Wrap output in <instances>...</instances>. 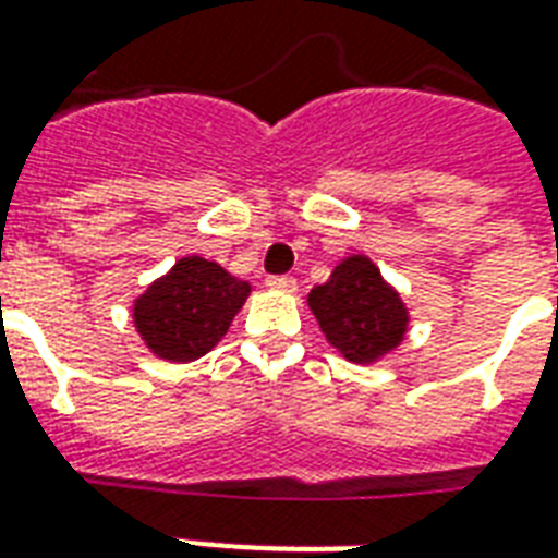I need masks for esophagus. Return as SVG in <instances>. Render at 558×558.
<instances>
[{
  "instance_id": "obj_1",
  "label": "esophagus",
  "mask_w": 558,
  "mask_h": 558,
  "mask_svg": "<svg viewBox=\"0 0 558 558\" xmlns=\"http://www.w3.org/2000/svg\"><path fill=\"white\" fill-rule=\"evenodd\" d=\"M268 290H280V292H295L299 290V283H295V278H290V275H275V278L266 280Z\"/></svg>"
}]
</instances>
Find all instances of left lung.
Here are the masks:
<instances>
[{
    "instance_id": "1",
    "label": "left lung",
    "mask_w": 558,
    "mask_h": 558,
    "mask_svg": "<svg viewBox=\"0 0 558 558\" xmlns=\"http://www.w3.org/2000/svg\"><path fill=\"white\" fill-rule=\"evenodd\" d=\"M326 340L352 364L383 362L410 331V307L371 256L340 259L331 278L307 292Z\"/></svg>"
}]
</instances>
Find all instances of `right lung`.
I'll list each match as a JSON object with an SVG mask.
<instances>
[{
	"instance_id": "obj_1",
	"label": "right lung",
	"mask_w": 558,
	"mask_h": 558,
	"mask_svg": "<svg viewBox=\"0 0 558 558\" xmlns=\"http://www.w3.org/2000/svg\"><path fill=\"white\" fill-rule=\"evenodd\" d=\"M247 295V280L191 254L140 292L131 319L151 355L175 364L196 362L218 347Z\"/></svg>"
}]
</instances>
